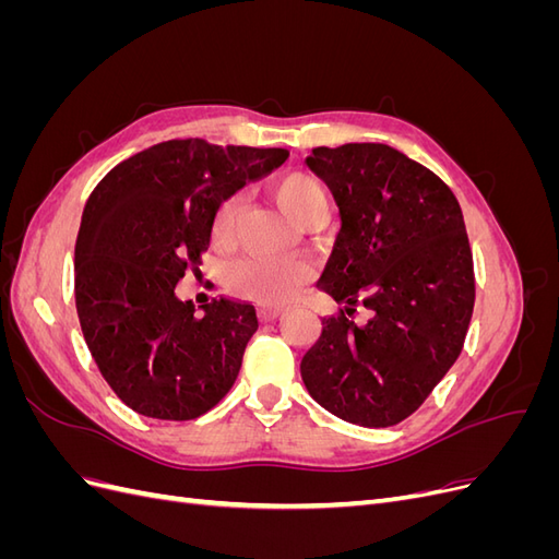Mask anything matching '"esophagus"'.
I'll return each mask as SVG.
<instances>
[{
    "label": "esophagus",
    "mask_w": 559,
    "mask_h": 559,
    "mask_svg": "<svg viewBox=\"0 0 559 559\" xmlns=\"http://www.w3.org/2000/svg\"><path fill=\"white\" fill-rule=\"evenodd\" d=\"M259 317L261 321H275L282 317V310H275V308H261L259 310Z\"/></svg>",
    "instance_id": "1"
}]
</instances>
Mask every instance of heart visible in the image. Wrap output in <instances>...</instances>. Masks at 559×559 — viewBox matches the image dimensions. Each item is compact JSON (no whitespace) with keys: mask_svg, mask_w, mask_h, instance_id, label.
Segmentation results:
<instances>
[{"mask_svg":"<svg viewBox=\"0 0 559 559\" xmlns=\"http://www.w3.org/2000/svg\"><path fill=\"white\" fill-rule=\"evenodd\" d=\"M275 195L282 212L298 226L314 214L329 212V195L324 183L308 173L284 175L275 186ZM235 216H238V198H228L214 216L212 238L216 247H228L233 242ZM310 280L312 270L300 259L247 257L233 261L226 267L228 292L263 308L289 306L292 300L308 289Z\"/></svg>","mask_w":559,"mask_h":559,"instance_id":"1","label":"heart"}]
</instances>
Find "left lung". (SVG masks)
Returning <instances> with one entry per match:
<instances>
[{"label": "left lung", "mask_w": 559, "mask_h": 559, "mask_svg": "<svg viewBox=\"0 0 559 559\" xmlns=\"http://www.w3.org/2000/svg\"><path fill=\"white\" fill-rule=\"evenodd\" d=\"M341 233L317 286L341 302L300 361L310 396L352 425L394 427L460 357L476 300L462 207L429 167L386 144L317 146ZM364 305L371 319H348Z\"/></svg>", "instance_id": "8db88e82"}]
</instances>
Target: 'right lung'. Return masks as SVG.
<instances>
[{
	"label": "right lung",
	"mask_w": 559,
	"mask_h": 559,
	"mask_svg": "<svg viewBox=\"0 0 559 559\" xmlns=\"http://www.w3.org/2000/svg\"><path fill=\"white\" fill-rule=\"evenodd\" d=\"M286 158V148L170 140L95 186L74 249L76 314L99 373L134 413L195 419L238 378L257 310L214 298L198 312L175 286L202 263L222 202Z\"/></svg>",
	"instance_id": "obj_1"
}]
</instances>
